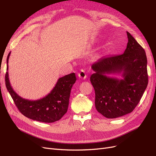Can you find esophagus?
Segmentation results:
<instances>
[{
	"mask_svg": "<svg viewBox=\"0 0 156 156\" xmlns=\"http://www.w3.org/2000/svg\"><path fill=\"white\" fill-rule=\"evenodd\" d=\"M78 77L81 79H85L87 78V75L84 70H81L80 72L78 73Z\"/></svg>",
	"mask_w": 156,
	"mask_h": 156,
	"instance_id": "obj_1",
	"label": "esophagus"
}]
</instances>
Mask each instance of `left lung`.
Returning a JSON list of instances; mask_svg holds the SVG:
<instances>
[{
    "mask_svg": "<svg viewBox=\"0 0 156 156\" xmlns=\"http://www.w3.org/2000/svg\"><path fill=\"white\" fill-rule=\"evenodd\" d=\"M124 53L105 56L92 65L90 82L95 90L97 111L107 119H115L133 111L147 87V58L144 49L130 33ZM120 74V80L108 76Z\"/></svg>",
    "mask_w": 156,
    "mask_h": 156,
    "instance_id": "1",
    "label": "left lung"
}]
</instances>
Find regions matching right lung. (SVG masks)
Masks as SVG:
<instances>
[{
	"instance_id": "right-lung-1",
	"label": "right lung",
	"mask_w": 156,
	"mask_h": 156,
	"mask_svg": "<svg viewBox=\"0 0 156 156\" xmlns=\"http://www.w3.org/2000/svg\"><path fill=\"white\" fill-rule=\"evenodd\" d=\"M7 57V72L5 83L18 110L30 119L45 123H52L59 120L66 113L69 105L71 90L76 81L74 73L58 79L55 87L51 92L43 98L37 100H29L20 96L12 88L8 75V59Z\"/></svg>"
}]
</instances>
